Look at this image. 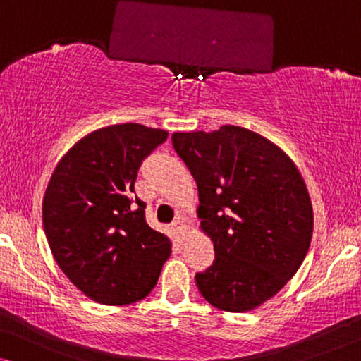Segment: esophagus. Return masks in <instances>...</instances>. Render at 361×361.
<instances>
[{
    "label": "esophagus",
    "mask_w": 361,
    "mask_h": 361,
    "mask_svg": "<svg viewBox=\"0 0 361 361\" xmlns=\"http://www.w3.org/2000/svg\"><path fill=\"white\" fill-rule=\"evenodd\" d=\"M172 225H174V228L176 230H179L180 231V233L182 235H189L190 233V231H189V228H187V226H185V224H184V220H182V219H177L176 221H174V224H172Z\"/></svg>",
    "instance_id": "34e87169"
}]
</instances>
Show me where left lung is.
Wrapping results in <instances>:
<instances>
[{"label":"left lung","mask_w":361,"mask_h":361,"mask_svg":"<svg viewBox=\"0 0 361 361\" xmlns=\"http://www.w3.org/2000/svg\"><path fill=\"white\" fill-rule=\"evenodd\" d=\"M172 145L197 182L200 228L215 248L197 288L216 309L250 312L278 294L307 255V185L279 146L246 128L179 131Z\"/></svg>","instance_id":"left-lung-1"}]
</instances>
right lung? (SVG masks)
<instances>
[{"label":"right lung","mask_w":361,"mask_h":361,"mask_svg":"<svg viewBox=\"0 0 361 361\" xmlns=\"http://www.w3.org/2000/svg\"><path fill=\"white\" fill-rule=\"evenodd\" d=\"M169 133L140 123L92 131L54 171L42 224L59 268L88 299L128 305L154 289L172 241L146 224L135 197L141 161Z\"/></svg>","instance_id":"1"}]
</instances>
